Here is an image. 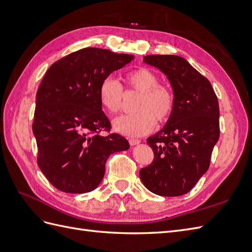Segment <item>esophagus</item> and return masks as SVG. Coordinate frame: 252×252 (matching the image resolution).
I'll list each match as a JSON object with an SVG mask.
<instances>
[{
	"instance_id": "34e87169",
	"label": "esophagus",
	"mask_w": 252,
	"mask_h": 252,
	"mask_svg": "<svg viewBox=\"0 0 252 252\" xmlns=\"http://www.w3.org/2000/svg\"><path fill=\"white\" fill-rule=\"evenodd\" d=\"M128 142H129V144L131 145V146H134V145H138V144H140V140H138V139H129L128 140Z\"/></svg>"
}]
</instances>
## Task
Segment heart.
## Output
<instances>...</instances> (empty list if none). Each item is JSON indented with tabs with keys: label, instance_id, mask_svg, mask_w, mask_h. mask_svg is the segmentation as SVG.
Returning <instances> with one entry per match:
<instances>
[{
	"label": "heart",
	"instance_id": "b5f03b06",
	"mask_svg": "<svg viewBox=\"0 0 252 252\" xmlns=\"http://www.w3.org/2000/svg\"><path fill=\"white\" fill-rule=\"evenodd\" d=\"M124 86L111 78H105L98 86V100L102 107L109 113L121 110L125 93H138L131 114H124L113 120L112 126L117 132L128 136H141L149 133L156 126V121L162 124L173 112L175 98L173 91L158 83V77L147 68H138L124 75Z\"/></svg>",
	"mask_w": 252,
	"mask_h": 252
}]
</instances>
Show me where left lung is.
<instances>
[{
	"label": "left lung",
	"instance_id": "8db88e82",
	"mask_svg": "<svg viewBox=\"0 0 252 252\" xmlns=\"http://www.w3.org/2000/svg\"><path fill=\"white\" fill-rule=\"evenodd\" d=\"M144 62L166 74L175 105L163 129L147 139L155 158L140 170V178L158 195H183L209 168L220 138L218 97L210 82L184 58L150 55Z\"/></svg>",
	"mask_w": 252,
	"mask_h": 252
}]
</instances>
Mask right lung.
<instances>
[{
    "label": "right lung",
    "mask_w": 252,
    "mask_h": 252,
    "mask_svg": "<svg viewBox=\"0 0 252 252\" xmlns=\"http://www.w3.org/2000/svg\"><path fill=\"white\" fill-rule=\"evenodd\" d=\"M132 59L87 47L60 59L45 73L36 91L32 131L37 165L61 191H93L104 178L108 157L129 148L124 136L100 134L111 125L97 91L105 78Z\"/></svg>",
    "instance_id": "add662e5"
}]
</instances>
